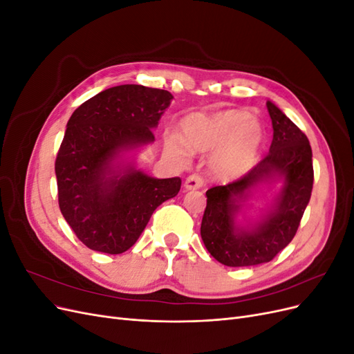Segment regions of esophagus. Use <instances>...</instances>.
<instances>
[{"mask_svg":"<svg viewBox=\"0 0 354 354\" xmlns=\"http://www.w3.org/2000/svg\"><path fill=\"white\" fill-rule=\"evenodd\" d=\"M203 185V178L199 174H192L186 178L185 181V187L187 190H195V189H201Z\"/></svg>","mask_w":354,"mask_h":354,"instance_id":"esophagus-1","label":"esophagus"}]
</instances>
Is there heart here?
<instances>
[{"label": "heart", "instance_id": "heart-1", "mask_svg": "<svg viewBox=\"0 0 354 354\" xmlns=\"http://www.w3.org/2000/svg\"><path fill=\"white\" fill-rule=\"evenodd\" d=\"M185 141L176 134L165 138L168 152L187 160L190 151L212 153L209 169L217 178L234 180L255 165L264 142L261 124L245 111H223L212 115L196 113L181 124Z\"/></svg>", "mask_w": 354, "mask_h": 354}]
</instances>
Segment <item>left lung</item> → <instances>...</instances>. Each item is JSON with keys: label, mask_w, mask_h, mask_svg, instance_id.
<instances>
[{"label": "left lung", "mask_w": 354, "mask_h": 354, "mask_svg": "<svg viewBox=\"0 0 354 354\" xmlns=\"http://www.w3.org/2000/svg\"><path fill=\"white\" fill-rule=\"evenodd\" d=\"M266 104L273 125L269 155L241 178L207 190L201 236L214 259L229 267L272 261L295 236L312 196L315 174L307 136L274 103ZM277 175L284 187L274 209L252 230L236 228L234 217L245 192Z\"/></svg>", "instance_id": "1"}]
</instances>
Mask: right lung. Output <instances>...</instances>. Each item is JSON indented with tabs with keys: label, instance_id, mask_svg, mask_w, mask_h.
Masks as SVG:
<instances>
[{
	"label": "right lung",
	"instance_id": "1",
	"mask_svg": "<svg viewBox=\"0 0 354 354\" xmlns=\"http://www.w3.org/2000/svg\"><path fill=\"white\" fill-rule=\"evenodd\" d=\"M171 100L167 90L118 85L84 102L68 121L55 164L59 207L90 250H130L153 211L178 194L180 177L153 178L113 164L122 151L155 140L152 128Z\"/></svg>",
	"mask_w": 354,
	"mask_h": 354
}]
</instances>
